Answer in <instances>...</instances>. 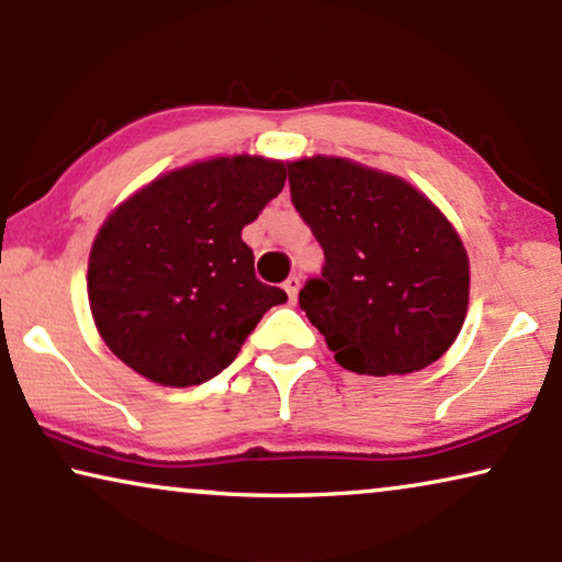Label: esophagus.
Segmentation results:
<instances>
[{"mask_svg": "<svg viewBox=\"0 0 562 562\" xmlns=\"http://www.w3.org/2000/svg\"><path fill=\"white\" fill-rule=\"evenodd\" d=\"M297 290H301V277L290 274L285 280V293H288L290 301H297Z\"/></svg>", "mask_w": 562, "mask_h": 562, "instance_id": "1", "label": "esophagus"}]
</instances>
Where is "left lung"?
<instances>
[{
    "mask_svg": "<svg viewBox=\"0 0 562 562\" xmlns=\"http://www.w3.org/2000/svg\"><path fill=\"white\" fill-rule=\"evenodd\" d=\"M288 175L326 259L297 303L336 362L375 378L437 362L458 339L470 293L452 223L401 177L339 156L290 161Z\"/></svg>",
    "mask_w": 562,
    "mask_h": 562,
    "instance_id": "left-lung-1",
    "label": "left lung"
}]
</instances>
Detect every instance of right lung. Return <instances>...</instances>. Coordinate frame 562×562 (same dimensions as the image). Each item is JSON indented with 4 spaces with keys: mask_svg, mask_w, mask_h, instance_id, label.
<instances>
[{
    "mask_svg": "<svg viewBox=\"0 0 562 562\" xmlns=\"http://www.w3.org/2000/svg\"><path fill=\"white\" fill-rule=\"evenodd\" d=\"M285 164L218 156L169 171L115 207L89 254V308L112 355L169 387L234 362L288 301L254 274L241 231L285 187Z\"/></svg>",
    "mask_w": 562,
    "mask_h": 562,
    "instance_id": "1",
    "label": "right lung"
}]
</instances>
